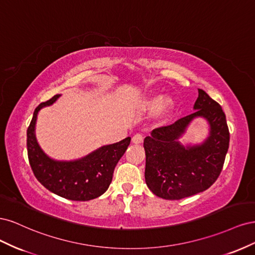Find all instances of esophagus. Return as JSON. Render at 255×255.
<instances>
[{
  "label": "esophagus",
  "instance_id": "34e87169",
  "mask_svg": "<svg viewBox=\"0 0 255 255\" xmlns=\"http://www.w3.org/2000/svg\"><path fill=\"white\" fill-rule=\"evenodd\" d=\"M143 141V136L141 134H135L132 138V142L135 144H139Z\"/></svg>",
  "mask_w": 255,
  "mask_h": 255
}]
</instances>
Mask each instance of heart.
I'll return each instance as SVG.
<instances>
[{
  "instance_id": "heart-1",
  "label": "heart",
  "mask_w": 255,
  "mask_h": 255,
  "mask_svg": "<svg viewBox=\"0 0 255 255\" xmlns=\"http://www.w3.org/2000/svg\"><path fill=\"white\" fill-rule=\"evenodd\" d=\"M173 107L174 103L172 101V99H164L163 95L160 94L152 95L146 98L141 103V109L143 111L155 110V118L159 125L160 123H164L169 118V116H170V114L173 111Z\"/></svg>"
}]
</instances>
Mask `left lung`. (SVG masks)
<instances>
[{
    "label": "left lung",
    "instance_id": "8db88e82",
    "mask_svg": "<svg viewBox=\"0 0 255 255\" xmlns=\"http://www.w3.org/2000/svg\"><path fill=\"white\" fill-rule=\"evenodd\" d=\"M194 114L173 125L157 128L143 141L144 179L154 195L180 200L210 188L218 179L229 149L230 133L221 106L202 89L194 105ZM210 125V134L202 143L183 146L178 138L195 118Z\"/></svg>",
    "mask_w": 255,
    "mask_h": 255
}]
</instances>
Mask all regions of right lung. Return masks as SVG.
Segmentation results:
<instances>
[{
	"instance_id": "right-lung-1",
	"label": "right lung",
	"mask_w": 255,
	"mask_h": 255,
	"mask_svg": "<svg viewBox=\"0 0 255 255\" xmlns=\"http://www.w3.org/2000/svg\"><path fill=\"white\" fill-rule=\"evenodd\" d=\"M60 95L36 107L27 128V155L36 179L59 197L73 201H88L103 195L110 187L115 167L127 151L130 137L106 144L76 160H55L49 157L38 144L35 136L37 115L42 107L52 105Z\"/></svg>"
}]
</instances>
